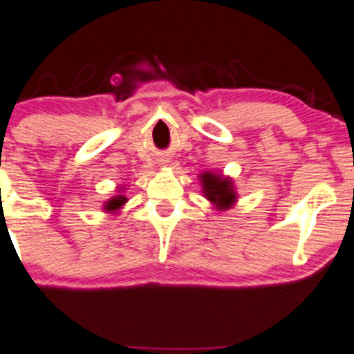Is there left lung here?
Listing matches in <instances>:
<instances>
[{"instance_id": "8db88e82", "label": "left lung", "mask_w": 354, "mask_h": 354, "mask_svg": "<svg viewBox=\"0 0 354 354\" xmlns=\"http://www.w3.org/2000/svg\"><path fill=\"white\" fill-rule=\"evenodd\" d=\"M203 187L204 194L210 203L216 204L217 209H229L235 203V192L232 187L230 180H223L221 174L205 173L203 174Z\"/></svg>"}]
</instances>
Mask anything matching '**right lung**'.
<instances>
[{"mask_svg": "<svg viewBox=\"0 0 354 354\" xmlns=\"http://www.w3.org/2000/svg\"><path fill=\"white\" fill-rule=\"evenodd\" d=\"M125 201H127V199H125L124 196H115L114 199L107 201L104 207H106V210H115V209H119L120 205H122V204L125 203Z\"/></svg>", "mask_w": 354, "mask_h": 354, "instance_id": "add662e5", "label": "right lung"}]
</instances>
